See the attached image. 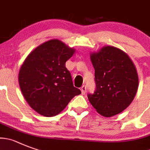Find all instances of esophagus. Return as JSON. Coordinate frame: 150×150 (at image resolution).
Returning a JSON list of instances; mask_svg holds the SVG:
<instances>
[{
	"mask_svg": "<svg viewBox=\"0 0 150 150\" xmlns=\"http://www.w3.org/2000/svg\"><path fill=\"white\" fill-rule=\"evenodd\" d=\"M86 89H87V88H86V86H82V87H81L80 90H81V91H82V94H86Z\"/></svg>",
	"mask_w": 150,
	"mask_h": 150,
	"instance_id": "1",
	"label": "esophagus"
}]
</instances>
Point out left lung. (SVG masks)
<instances>
[{"mask_svg":"<svg viewBox=\"0 0 150 150\" xmlns=\"http://www.w3.org/2000/svg\"><path fill=\"white\" fill-rule=\"evenodd\" d=\"M96 88L88 98L104 117L122 112L132 102L138 91V76L128 55L115 47L107 46L92 53Z\"/></svg>","mask_w":150,"mask_h":150,"instance_id":"left-lung-1","label":"left lung"}]
</instances>
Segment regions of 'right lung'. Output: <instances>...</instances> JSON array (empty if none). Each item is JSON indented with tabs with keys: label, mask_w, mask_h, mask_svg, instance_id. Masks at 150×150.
Wrapping results in <instances>:
<instances>
[{
	"label": "right lung",
	"mask_w": 150,
	"mask_h": 150,
	"mask_svg": "<svg viewBox=\"0 0 150 150\" xmlns=\"http://www.w3.org/2000/svg\"><path fill=\"white\" fill-rule=\"evenodd\" d=\"M74 50L56 39L30 53L19 71V86L29 105L45 117L58 115L81 91L74 86L65 62Z\"/></svg>",
	"instance_id": "obj_1"
}]
</instances>
